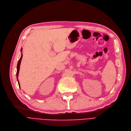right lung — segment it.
<instances>
[{"label": "right lung", "mask_w": 131, "mask_h": 131, "mask_svg": "<svg viewBox=\"0 0 131 131\" xmlns=\"http://www.w3.org/2000/svg\"><path fill=\"white\" fill-rule=\"evenodd\" d=\"M22 48H21V51L22 52ZM22 54L21 55V57L20 59V60H18V62L17 63V72H16V77H17V82H18V85L20 86V83L19 82H18V72H19V70H20V64H21V60H22Z\"/></svg>", "instance_id": "1"}]
</instances>
